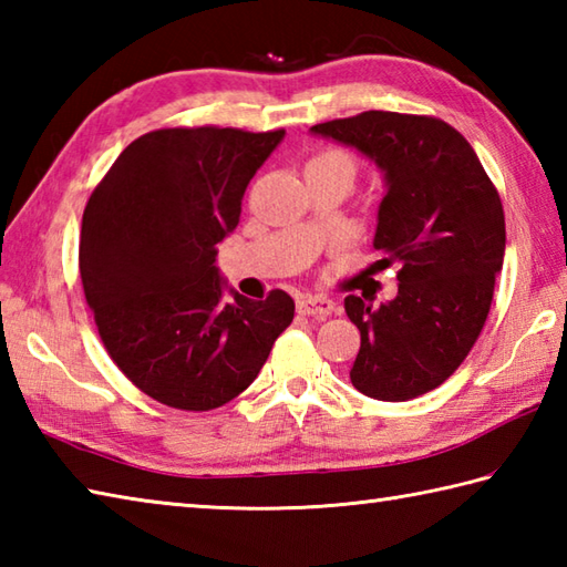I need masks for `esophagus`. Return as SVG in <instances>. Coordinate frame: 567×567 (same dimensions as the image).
I'll use <instances>...</instances> for the list:
<instances>
[{
  "mask_svg": "<svg viewBox=\"0 0 567 567\" xmlns=\"http://www.w3.org/2000/svg\"><path fill=\"white\" fill-rule=\"evenodd\" d=\"M334 299H329V297H321V295H307V297H302L297 302V309L302 315H307V317H317V319H324V317H329L331 312H334Z\"/></svg>",
  "mask_w": 567,
  "mask_h": 567,
  "instance_id": "1",
  "label": "esophagus"
}]
</instances>
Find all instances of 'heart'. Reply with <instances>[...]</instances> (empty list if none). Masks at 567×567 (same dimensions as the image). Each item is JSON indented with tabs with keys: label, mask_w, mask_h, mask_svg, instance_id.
Returning <instances> with one entry per match:
<instances>
[{
	"label": "heart",
	"mask_w": 567,
	"mask_h": 567,
	"mask_svg": "<svg viewBox=\"0 0 567 567\" xmlns=\"http://www.w3.org/2000/svg\"><path fill=\"white\" fill-rule=\"evenodd\" d=\"M317 159H331V162H341V164H347L349 169L353 172V164H351V159L347 157V154H341V152H324V154H319Z\"/></svg>",
	"instance_id": "b5f03b06"
}]
</instances>
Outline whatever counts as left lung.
<instances>
[{"label": "left lung", "instance_id": "obj_1", "mask_svg": "<svg viewBox=\"0 0 567 567\" xmlns=\"http://www.w3.org/2000/svg\"><path fill=\"white\" fill-rule=\"evenodd\" d=\"M309 132L383 172L373 248L401 265V285L379 307L343 299L361 331L349 375L375 401H410L445 383L480 337L504 265L502 198L472 144L437 117L369 110Z\"/></svg>", "mask_w": 567, "mask_h": 567}]
</instances>
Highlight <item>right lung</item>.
Here are the masks:
<instances>
[{
    "mask_svg": "<svg viewBox=\"0 0 567 567\" xmlns=\"http://www.w3.org/2000/svg\"><path fill=\"white\" fill-rule=\"evenodd\" d=\"M285 130H154L87 198L81 280L110 359L154 401L214 410L258 379L295 317L292 297L228 287L216 246Z\"/></svg>",
    "mask_w": 567,
    "mask_h": 567,
    "instance_id": "right-lung-1",
    "label": "right lung"
}]
</instances>
